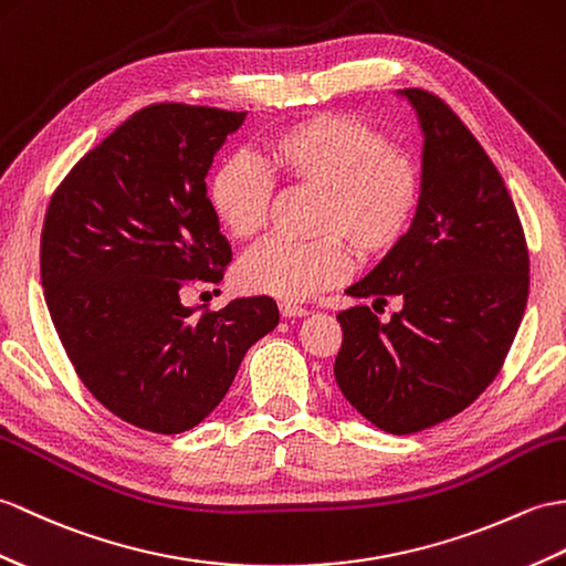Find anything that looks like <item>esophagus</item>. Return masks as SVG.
Here are the masks:
<instances>
[{"label": "esophagus", "mask_w": 566, "mask_h": 566, "mask_svg": "<svg viewBox=\"0 0 566 566\" xmlns=\"http://www.w3.org/2000/svg\"><path fill=\"white\" fill-rule=\"evenodd\" d=\"M280 313L284 315V318H304V315H308V308L296 306V304H292V301H282Z\"/></svg>", "instance_id": "34e87169"}]
</instances>
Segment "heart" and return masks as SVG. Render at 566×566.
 I'll list each match as a JSON object with an SVG mask.
<instances>
[{"instance_id":"obj_1","label":"heart","mask_w":566,"mask_h":566,"mask_svg":"<svg viewBox=\"0 0 566 566\" xmlns=\"http://www.w3.org/2000/svg\"><path fill=\"white\" fill-rule=\"evenodd\" d=\"M262 164L289 188L318 195L311 243L268 241L235 268L243 292L301 301L347 274V251L371 262L396 251L422 197V170L410 151L352 115H311L274 133ZM209 202L235 241L265 227L272 182L245 156L223 159L209 180Z\"/></svg>"}]
</instances>
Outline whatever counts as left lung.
<instances>
[{"mask_svg":"<svg viewBox=\"0 0 566 566\" xmlns=\"http://www.w3.org/2000/svg\"><path fill=\"white\" fill-rule=\"evenodd\" d=\"M424 133L422 197L410 231L345 294L335 380L361 417L415 433L478 400L502 369L528 301V248L514 200L480 142L439 96L398 91Z\"/></svg>","mask_w":566,"mask_h":566,"instance_id":"left-lung-1","label":"left lung"}]
</instances>
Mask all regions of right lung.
Returning a JSON list of instances; mask_svg holds the SVG:
<instances>
[{"instance_id": "obj_1", "label": "right lung", "mask_w": 566, "mask_h": 566, "mask_svg": "<svg viewBox=\"0 0 566 566\" xmlns=\"http://www.w3.org/2000/svg\"><path fill=\"white\" fill-rule=\"evenodd\" d=\"M243 120L207 105H147L50 200L41 277L52 325L91 396L139 429L200 424L245 352L280 323L270 296L202 313L180 301L192 280L217 284L231 262L205 178Z\"/></svg>"}]
</instances>
